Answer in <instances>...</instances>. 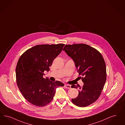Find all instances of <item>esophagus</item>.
<instances>
[{"instance_id": "34e87169", "label": "esophagus", "mask_w": 125, "mask_h": 125, "mask_svg": "<svg viewBox=\"0 0 125 125\" xmlns=\"http://www.w3.org/2000/svg\"><path fill=\"white\" fill-rule=\"evenodd\" d=\"M65 88H66L67 89H70V88H71V87L70 85H68V84H65Z\"/></svg>"}]
</instances>
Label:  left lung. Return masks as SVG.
Wrapping results in <instances>:
<instances>
[{
  "instance_id": "8db88e82",
  "label": "left lung",
  "mask_w": 125,
  "mask_h": 125,
  "mask_svg": "<svg viewBox=\"0 0 125 125\" xmlns=\"http://www.w3.org/2000/svg\"><path fill=\"white\" fill-rule=\"evenodd\" d=\"M63 50L73 60L84 83L82 87L71 86L72 88H79V95L72 99L73 103L80 107L92 104L99 98L106 81L103 57L96 49L84 44L65 45Z\"/></svg>"
}]
</instances>
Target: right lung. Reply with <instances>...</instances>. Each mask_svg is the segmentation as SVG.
Listing matches in <instances>:
<instances>
[{
	"instance_id": "add662e5",
	"label": "right lung",
	"mask_w": 125,
	"mask_h": 125,
	"mask_svg": "<svg viewBox=\"0 0 125 125\" xmlns=\"http://www.w3.org/2000/svg\"><path fill=\"white\" fill-rule=\"evenodd\" d=\"M63 44L37 45L20 56L16 68L17 85L24 97L33 105L43 106L52 100L56 88L64 84L43 78L45 71L61 52Z\"/></svg>"
}]
</instances>
